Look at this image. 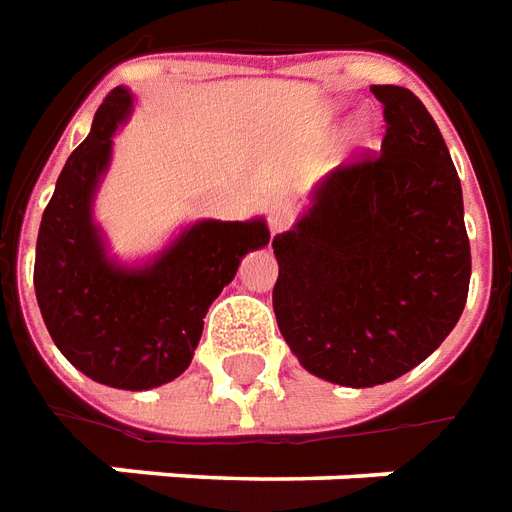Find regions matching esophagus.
Listing matches in <instances>:
<instances>
[{"mask_svg": "<svg viewBox=\"0 0 512 512\" xmlns=\"http://www.w3.org/2000/svg\"><path fill=\"white\" fill-rule=\"evenodd\" d=\"M267 223H270V231H273V234H281V231H286L289 223H292V215H289V209H284V206H275V209H270Z\"/></svg>", "mask_w": 512, "mask_h": 512, "instance_id": "esophagus-1", "label": "esophagus"}]
</instances>
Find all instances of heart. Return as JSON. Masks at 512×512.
I'll list each match as a JSON object with an SVG mask.
<instances>
[{"instance_id":"obj_1","label":"heart","mask_w":512,"mask_h":512,"mask_svg":"<svg viewBox=\"0 0 512 512\" xmlns=\"http://www.w3.org/2000/svg\"><path fill=\"white\" fill-rule=\"evenodd\" d=\"M353 137H355V143H358V146L375 148V126L366 121V118H361V121L355 123Z\"/></svg>"}]
</instances>
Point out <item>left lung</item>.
Returning <instances> with one entry per match:
<instances>
[{
  "mask_svg": "<svg viewBox=\"0 0 512 512\" xmlns=\"http://www.w3.org/2000/svg\"><path fill=\"white\" fill-rule=\"evenodd\" d=\"M372 93L386 115L380 157L331 170L273 239L281 336L306 372L350 389L436 353L471 278L463 190L436 121L408 88Z\"/></svg>",
  "mask_w": 512,
  "mask_h": 512,
  "instance_id": "1",
  "label": "left lung"
}]
</instances>
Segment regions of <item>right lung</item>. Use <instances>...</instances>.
Masks as SVG:
<instances>
[{
  "label": "right lung",
  "instance_id": "1",
  "mask_svg": "<svg viewBox=\"0 0 512 512\" xmlns=\"http://www.w3.org/2000/svg\"><path fill=\"white\" fill-rule=\"evenodd\" d=\"M132 110V90H112L65 162L38 231L35 295L57 350L82 375L146 391L190 366L206 311L270 228L264 217L195 220L143 262L115 259L93 206Z\"/></svg>",
  "mask_w": 512,
  "mask_h": 512
}]
</instances>
